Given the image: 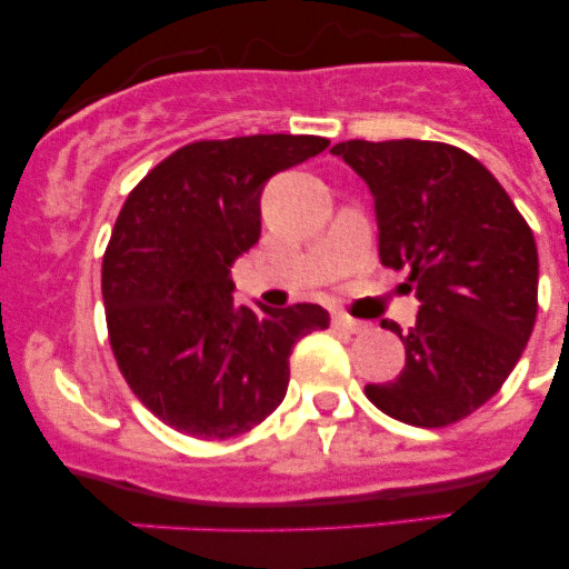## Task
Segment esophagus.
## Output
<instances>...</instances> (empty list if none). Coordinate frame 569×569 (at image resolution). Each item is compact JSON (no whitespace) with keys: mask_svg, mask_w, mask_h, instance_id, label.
<instances>
[{"mask_svg":"<svg viewBox=\"0 0 569 569\" xmlns=\"http://www.w3.org/2000/svg\"><path fill=\"white\" fill-rule=\"evenodd\" d=\"M331 323H335L337 329L350 331V335H358V331L367 329V323L358 321V318H350L348 312H335V316H331Z\"/></svg>","mask_w":569,"mask_h":569,"instance_id":"obj_1","label":"esophagus"}]
</instances>
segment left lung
Returning a JSON list of instances; mask_svg holds the SVG:
<instances>
[{"label":"left lung","instance_id":"1","mask_svg":"<svg viewBox=\"0 0 569 569\" xmlns=\"http://www.w3.org/2000/svg\"><path fill=\"white\" fill-rule=\"evenodd\" d=\"M331 152L367 181L380 262L409 272L420 312L396 380L369 401L417 428H441L487 403L525 352L538 316L532 230L492 173L439 141H342Z\"/></svg>","mask_w":569,"mask_h":569}]
</instances>
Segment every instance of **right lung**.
Masks as SVG:
<instances>
[{"mask_svg": "<svg viewBox=\"0 0 569 569\" xmlns=\"http://www.w3.org/2000/svg\"><path fill=\"white\" fill-rule=\"evenodd\" d=\"M321 136H240L181 147L128 194L103 253L117 367L139 401L194 439H232L289 388L293 345L329 326L321 305H238L232 264L262 232V189L316 158Z\"/></svg>", "mask_w": 569, "mask_h": 569, "instance_id": "obj_1", "label": "right lung"}]
</instances>
